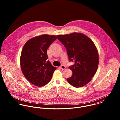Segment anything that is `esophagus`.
Wrapping results in <instances>:
<instances>
[{
	"mask_svg": "<svg viewBox=\"0 0 120 120\" xmlns=\"http://www.w3.org/2000/svg\"><path fill=\"white\" fill-rule=\"evenodd\" d=\"M60 68L62 70H64V69H65V68H66V67L64 66H63V65H61L60 67Z\"/></svg>",
	"mask_w": 120,
	"mask_h": 120,
	"instance_id": "esophagus-1",
	"label": "esophagus"
}]
</instances>
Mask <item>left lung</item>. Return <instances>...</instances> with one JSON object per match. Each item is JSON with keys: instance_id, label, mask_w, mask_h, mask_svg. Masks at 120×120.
<instances>
[{"instance_id": "obj_1", "label": "left lung", "mask_w": 120, "mask_h": 120, "mask_svg": "<svg viewBox=\"0 0 120 120\" xmlns=\"http://www.w3.org/2000/svg\"><path fill=\"white\" fill-rule=\"evenodd\" d=\"M57 38L66 48L69 61L75 62L69 67L72 74L67 79L68 82L76 88L85 86L91 80L98 66V53L94 43L79 33L60 34Z\"/></svg>"}]
</instances>
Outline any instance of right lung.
<instances>
[{"instance_id":"right-lung-1","label":"right lung","mask_w":120,"mask_h":120,"mask_svg":"<svg viewBox=\"0 0 120 120\" xmlns=\"http://www.w3.org/2000/svg\"><path fill=\"white\" fill-rule=\"evenodd\" d=\"M57 38L56 35H41L28 40L23 47L20 57L22 71L34 86H43L51 79L56 68L47 60V51Z\"/></svg>"}]
</instances>
